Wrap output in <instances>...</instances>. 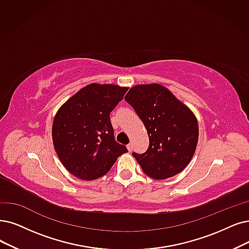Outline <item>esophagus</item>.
I'll return each instance as SVG.
<instances>
[{
    "label": "esophagus",
    "instance_id": "esophagus-1",
    "mask_svg": "<svg viewBox=\"0 0 249 249\" xmlns=\"http://www.w3.org/2000/svg\"><path fill=\"white\" fill-rule=\"evenodd\" d=\"M126 148H127V150L128 151H133V144L131 143V144H128V145H126Z\"/></svg>",
    "mask_w": 249,
    "mask_h": 249
}]
</instances>
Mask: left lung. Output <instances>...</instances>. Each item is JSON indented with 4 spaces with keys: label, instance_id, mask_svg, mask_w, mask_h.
<instances>
[{
    "label": "left lung",
    "instance_id": "8db88e82",
    "mask_svg": "<svg viewBox=\"0 0 249 249\" xmlns=\"http://www.w3.org/2000/svg\"><path fill=\"white\" fill-rule=\"evenodd\" d=\"M124 99L141 118L149 136L146 152H133L143 172L156 180L181 173L190 162L198 142V124L192 111L157 84L131 88Z\"/></svg>",
    "mask_w": 249,
    "mask_h": 249
}]
</instances>
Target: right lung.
<instances>
[{
    "instance_id": "add662e5",
    "label": "right lung",
    "mask_w": 249,
    "mask_h": 249,
    "mask_svg": "<svg viewBox=\"0 0 249 249\" xmlns=\"http://www.w3.org/2000/svg\"><path fill=\"white\" fill-rule=\"evenodd\" d=\"M127 88L91 84L67 100L55 115L52 137L57 155L78 178L96 180L127 152L115 141L110 112Z\"/></svg>"
}]
</instances>
